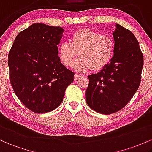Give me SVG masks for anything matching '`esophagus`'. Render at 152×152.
I'll use <instances>...</instances> for the list:
<instances>
[{"label": "esophagus", "mask_w": 152, "mask_h": 152, "mask_svg": "<svg viewBox=\"0 0 152 152\" xmlns=\"http://www.w3.org/2000/svg\"><path fill=\"white\" fill-rule=\"evenodd\" d=\"M80 77V75L75 74V76H74V80H75V81L79 79Z\"/></svg>", "instance_id": "esophagus-1"}]
</instances>
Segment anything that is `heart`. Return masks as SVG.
Returning a JSON list of instances; mask_svg holds the SVG:
<instances>
[{
	"mask_svg": "<svg viewBox=\"0 0 152 152\" xmlns=\"http://www.w3.org/2000/svg\"><path fill=\"white\" fill-rule=\"evenodd\" d=\"M114 40L110 36L101 34L89 28H81L72 35L70 43L62 42L58 47L60 62L67 67H72L77 57L74 68L76 71L85 72L91 68L100 70L105 67L113 57Z\"/></svg>",
	"mask_w": 152,
	"mask_h": 152,
	"instance_id": "heart-1",
	"label": "heart"
}]
</instances>
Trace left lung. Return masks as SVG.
<instances>
[{"label":"left lung","mask_w":152,"mask_h":152,"mask_svg":"<svg viewBox=\"0 0 152 152\" xmlns=\"http://www.w3.org/2000/svg\"><path fill=\"white\" fill-rule=\"evenodd\" d=\"M115 47L110 62L97 74L88 76L86 101L99 113H114L125 107L139 88L144 57L131 31L115 25Z\"/></svg>","instance_id":"left-lung-1"}]
</instances>
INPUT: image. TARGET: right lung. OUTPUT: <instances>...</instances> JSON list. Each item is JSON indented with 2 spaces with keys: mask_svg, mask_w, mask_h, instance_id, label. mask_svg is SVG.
Listing matches in <instances>:
<instances>
[{
  "mask_svg": "<svg viewBox=\"0 0 152 152\" xmlns=\"http://www.w3.org/2000/svg\"><path fill=\"white\" fill-rule=\"evenodd\" d=\"M64 29L34 23L16 36L8 54L10 81L27 108L48 113L62 102L75 73L61 63L57 45Z\"/></svg>",
  "mask_w": 152,
  "mask_h": 152,
  "instance_id": "obj_1",
  "label": "right lung"
}]
</instances>
